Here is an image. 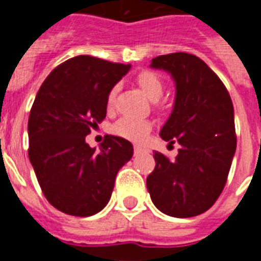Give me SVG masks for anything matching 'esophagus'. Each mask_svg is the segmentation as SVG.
Masks as SVG:
<instances>
[{
  "label": "esophagus",
  "instance_id": "esophagus-1",
  "mask_svg": "<svg viewBox=\"0 0 261 261\" xmlns=\"http://www.w3.org/2000/svg\"><path fill=\"white\" fill-rule=\"evenodd\" d=\"M142 152H145V149H144V148L138 147V145H136V147H134V153H136V155H140V153H142Z\"/></svg>",
  "mask_w": 261,
  "mask_h": 261
}]
</instances>
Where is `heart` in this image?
<instances>
[{
  "mask_svg": "<svg viewBox=\"0 0 261 261\" xmlns=\"http://www.w3.org/2000/svg\"><path fill=\"white\" fill-rule=\"evenodd\" d=\"M137 84L140 85L142 92L151 100H158L164 93V82L158 75L151 71H142L137 76ZM116 97V88H113L108 96V105L113 106ZM152 124L148 120L133 119V117H123L113 125V133L116 136L123 137L125 140L134 142H141L149 134Z\"/></svg>",
  "mask_w": 261,
  "mask_h": 261,
  "instance_id": "heart-1",
  "label": "heart"
}]
</instances>
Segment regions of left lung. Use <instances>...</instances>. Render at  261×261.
Instances as JSON below:
<instances>
[{"instance_id":"left-lung-1","label":"left lung","mask_w":261,"mask_h":261,"mask_svg":"<svg viewBox=\"0 0 261 261\" xmlns=\"http://www.w3.org/2000/svg\"><path fill=\"white\" fill-rule=\"evenodd\" d=\"M151 67L175 81V106L159 136L180 148L173 161L153 153L148 192L166 215L196 217L213 207L228 179L236 151L233 105L218 75L193 54L159 56Z\"/></svg>"}]
</instances>
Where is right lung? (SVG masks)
<instances>
[{"instance_id": "right-lung-1", "label": "right lung", "mask_w": 261, "mask_h": 261, "mask_svg": "<svg viewBox=\"0 0 261 261\" xmlns=\"http://www.w3.org/2000/svg\"><path fill=\"white\" fill-rule=\"evenodd\" d=\"M130 69L92 56H76L50 72L37 92L28 121L29 159L47 201L74 217L106 207L117 172L133 145L106 136L96 151L85 142L106 117L108 96Z\"/></svg>"}]
</instances>
